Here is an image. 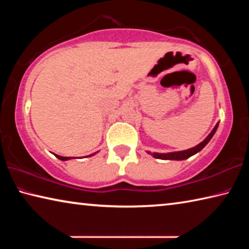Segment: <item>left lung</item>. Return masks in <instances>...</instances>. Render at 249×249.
Returning a JSON list of instances; mask_svg holds the SVG:
<instances>
[{"label": "left lung", "mask_w": 249, "mask_h": 249, "mask_svg": "<svg viewBox=\"0 0 249 249\" xmlns=\"http://www.w3.org/2000/svg\"><path fill=\"white\" fill-rule=\"evenodd\" d=\"M217 127H218V123L215 126H214L212 132H211L208 135V136H206V138L203 142H201L199 145L192 147V148H190V149L180 150V151H172V153H150V151H147V154L151 155L154 158L162 159V160H184V159H188V158H190L191 156L199 153V151H201L206 145H208V142L211 141V138H212L213 135L215 134Z\"/></svg>", "instance_id": "1"}]
</instances>
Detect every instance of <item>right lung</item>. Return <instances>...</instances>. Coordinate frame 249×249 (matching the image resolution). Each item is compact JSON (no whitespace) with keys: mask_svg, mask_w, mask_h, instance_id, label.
Returning a JSON list of instances; mask_svg holds the SVG:
<instances>
[{"mask_svg":"<svg viewBox=\"0 0 249 249\" xmlns=\"http://www.w3.org/2000/svg\"><path fill=\"white\" fill-rule=\"evenodd\" d=\"M96 153H99V151H96ZM96 153H93V154H91V155H89V156H87V157H92V156H94ZM54 156H56V157L58 158V159H60V160H64V161H66V160H70V159H73L74 157H64V156H59V155H56V154H53Z\"/></svg>","mask_w":249,"mask_h":249,"instance_id":"1","label":"right lung"}]
</instances>
